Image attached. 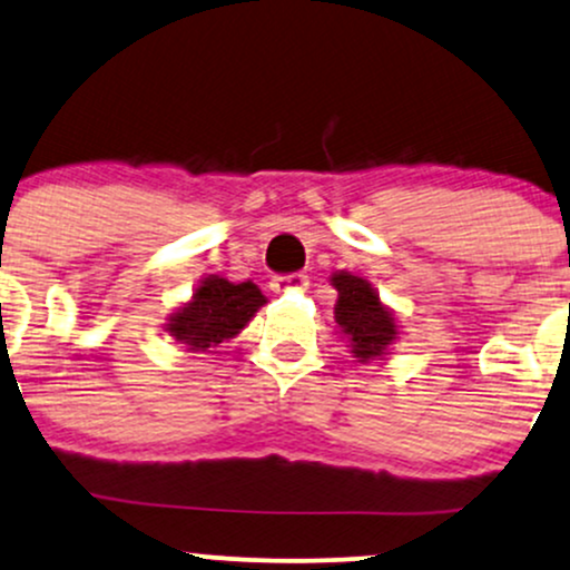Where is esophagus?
<instances>
[{"mask_svg":"<svg viewBox=\"0 0 570 570\" xmlns=\"http://www.w3.org/2000/svg\"><path fill=\"white\" fill-rule=\"evenodd\" d=\"M309 285V279H306V274H285V277H274L272 279V291L274 293H285V291H301V287Z\"/></svg>","mask_w":570,"mask_h":570,"instance_id":"1","label":"esophagus"}]
</instances>
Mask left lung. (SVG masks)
I'll list each match as a JSON object with an SVG mask.
<instances>
[{
	"mask_svg": "<svg viewBox=\"0 0 570 570\" xmlns=\"http://www.w3.org/2000/svg\"><path fill=\"white\" fill-rule=\"evenodd\" d=\"M331 283L338 291L336 323L350 336L354 357H360V363H367V360L386 354L392 341L397 338V325H394L392 312L379 301L371 283L350 272H336Z\"/></svg>",
	"mask_w": 570,
	"mask_h": 570,
	"instance_id": "left-lung-1",
	"label": "left lung"
}]
</instances>
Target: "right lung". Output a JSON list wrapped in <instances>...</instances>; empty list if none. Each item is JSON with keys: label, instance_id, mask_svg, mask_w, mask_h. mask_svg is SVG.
Returning a JSON list of instances; mask_svg holds the SVG:
<instances>
[{"label": "right lung", "instance_id": "obj_1", "mask_svg": "<svg viewBox=\"0 0 570 570\" xmlns=\"http://www.w3.org/2000/svg\"><path fill=\"white\" fill-rule=\"evenodd\" d=\"M266 304L258 285L229 283L210 274L199 283L189 304H184L167 323V333L189 352H210L237 336L250 317Z\"/></svg>", "mask_w": 570, "mask_h": 570}]
</instances>
